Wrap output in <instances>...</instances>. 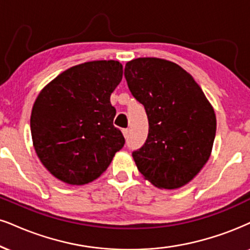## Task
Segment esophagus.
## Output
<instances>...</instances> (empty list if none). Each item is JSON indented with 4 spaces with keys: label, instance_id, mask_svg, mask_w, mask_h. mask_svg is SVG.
Listing matches in <instances>:
<instances>
[{
    "label": "esophagus",
    "instance_id": "1",
    "mask_svg": "<svg viewBox=\"0 0 250 250\" xmlns=\"http://www.w3.org/2000/svg\"><path fill=\"white\" fill-rule=\"evenodd\" d=\"M128 134H130V130H128V128H124V130H123V135H124L125 138H127Z\"/></svg>",
    "mask_w": 250,
    "mask_h": 250
}]
</instances>
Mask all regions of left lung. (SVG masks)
I'll return each mask as SVG.
<instances>
[{
	"mask_svg": "<svg viewBox=\"0 0 250 250\" xmlns=\"http://www.w3.org/2000/svg\"><path fill=\"white\" fill-rule=\"evenodd\" d=\"M125 79L148 117V137L132 153L138 170L160 189H178L210 159L217 119L210 102L187 70L159 58H138Z\"/></svg>",
	"mask_w": 250,
	"mask_h": 250,
	"instance_id": "8db88e82",
	"label": "left lung"
}]
</instances>
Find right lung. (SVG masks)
Returning a JSON list of instances; mask_svg holds the SVG:
<instances>
[{"label": "right lung", "instance_id": "obj_1", "mask_svg": "<svg viewBox=\"0 0 250 250\" xmlns=\"http://www.w3.org/2000/svg\"><path fill=\"white\" fill-rule=\"evenodd\" d=\"M122 78L118 61H89L64 70L40 91L31 135L40 162L58 180L72 186L92 182L123 148L110 102Z\"/></svg>", "mask_w": 250, "mask_h": 250}]
</instances>
